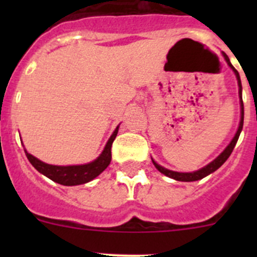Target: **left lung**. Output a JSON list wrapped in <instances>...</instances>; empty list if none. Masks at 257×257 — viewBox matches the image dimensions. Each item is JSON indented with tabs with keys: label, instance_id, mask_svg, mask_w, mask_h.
<instances>
[{
	"label": "left lung",
	"instance_id": "8db88e82",
	"mask_svg": "<svg viewBox=\"0 0 257 257\" xmlns=\"http://www.w3.org/2000/svg\"><path fill=\"white\" fill-rule=\"evenodd\" d=\"M221 53H222V56H224L225 61H226L227 66H229L230 68L232 69V72H234L235 76H236L237 85H239V98H240V123H239V128H237L236 133H235L234 138L231 139V142H230V143L227 144V147L225 148V149L222 150V152L220 153V154L217 155V157L215 158V159L212 160V162H210L208 165L203 167V168H201V169L195 170V172H191V173L174 172V170L167 169V168H164V167H162V165H159L152 158V162H153V164H154V167L157 168V169L159 170V172L162 173V174H164V175H167V177L174 179V180H178V181H196V180H200V179L208 177V175L211 174V173L216 172V170L219 169V168L221 167V165L224 164L225 162H226L227 158L230 157V154H231L232 150H234V148H235V145H236V143H237V139H239L241 131H242V125H243L242 85H241V79H240V76H239V72H237L236 69L234 68V66H232V64H231V62H230L229 57L226 56V53H224V52H221Z\"/></svg>",
	"mask_w": 257,
	"mask_h": 257
}]
</instances>
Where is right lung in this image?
I'll return each instance as SVG.
<instances>
[{"label":"right lung","mask_w":257,"mask_h":257,"mask_svg":"<svg viewBox=\"0 0 257 257\" xmlns=\"http://www.w3.org/2000/svg\"><path fill=\"white\" fill-rule=\"evenodd\" d=\"M119 125L114 129L113 134L110 138L108 139L107 144H105L104 149L100 153L99 157L94 159L93 162L87 163V164H80V165H52L47 164V163L42 162V160L37 159L33 157L32 154L25 149L26 157L30 160L31 164L37 169L41 174L47 177L54 183H58L61 185L66 186H73V185H80V184H85L88 181L93 180L97 178L100 173L104 172L107 169L108 165L110 164L112 160V144L115 139L116 134H118Z\"/></svg>","instance_id":"1"}]
</instances>
